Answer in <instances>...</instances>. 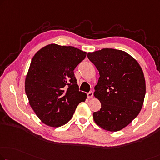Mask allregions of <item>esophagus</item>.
Returning <instances> with one entry per match:
<instances>
[{
	"instance_id": "1",
	"label": "esophagus",
	"mask_w": 160,
	"mask_h": 160,
	"mask_svg": "<svg viewBox=\"0 0 160 160\" xmlns=\"http://www.w3.org/2000/svg\"><path fill=\"white\" fill-rule=\"evenodd\" d=\"M87 95H88V98H92L93 97V92H92V91H90L89 92H88Z\"/></svg>"
}]
</instances>
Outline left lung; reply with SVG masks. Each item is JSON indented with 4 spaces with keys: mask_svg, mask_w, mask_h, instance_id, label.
<instances>
[{
    "mask_svg": "<svg viewBox=\"0 0 160 160\" xmlns=\"http://www.w3.org/2000/svg\"><path fill=\"white\" fill-rule=\"evenodd\" d=\"M87 56L100 75L94 95L101 108L93 113L95 122L110 132L122 129L137 117L144 103L146 85L141 67L122 50L106 48Z\"/></svg>",
    "mask_w": 160,
    "mask_h": 160,
    "instance_id": "obj_1",
    "label": "left lung"
}]
</instances>
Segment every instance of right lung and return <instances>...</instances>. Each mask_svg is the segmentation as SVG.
<instances>
[{"instance_id":"add662e5","label":"right lung","mask_w":160,"mask_h":160,"mask_svg":"<svg viewBox=\"0 0 160 160\" xmlns=\"http://www.w3.org/2000/svg\"><path fill=\"white\" fill-rule=\"evenodd\" d=\"M86 52L71 46L49 44L33 57L25 80L31 107L43 123L59 127L73 116L87 98L77 84L74 70Z\"/></svg>"}]
</instances>
